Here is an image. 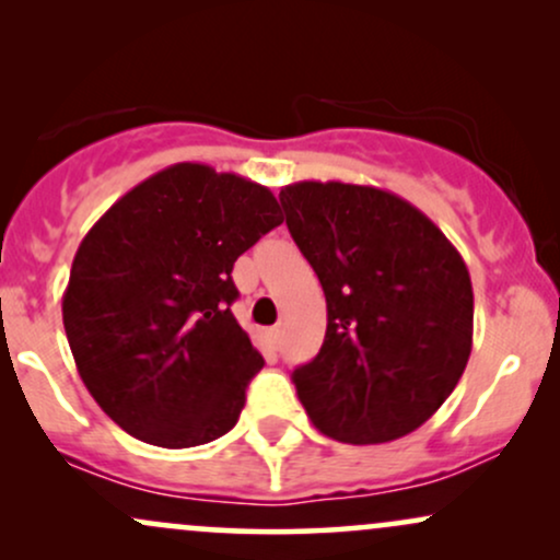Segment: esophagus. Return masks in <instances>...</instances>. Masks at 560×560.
<instances>
[{"label": "esophagus", "mask_w": 560, "mask_h": 560, "mask_svg": "<svg viewBox=\"0 0 560 560\" xmlns=\"http://www.w3.org/2000/svg\"><path fill=\"white\" fill-rule=\"evenodd\" d=\"M268 339H271V345H279L281 342V326H271V329H268Z\"/></svg>", "instance_id": "34e87169"}]
</instances>
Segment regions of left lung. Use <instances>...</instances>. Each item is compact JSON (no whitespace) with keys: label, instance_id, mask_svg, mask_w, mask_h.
Instances as JSON below:
<instances>
[{"label":"left lung","instance_id":"8db88e82","mask_svg":"<svg viewBox=\"0 0 560 560\" xmlns=\"http://www.w3.org/2000/svg\"><path fill=\"white\" fill-rule=\"evenodd\" d=\"M279 199L326 294L324 345L292 374L302 408L318 432L350 445L410 434L471 355L464 258L419 208L376 186L300 182Z\"/></svg>","mask_w":560,"mask_h":560}]
</instances>
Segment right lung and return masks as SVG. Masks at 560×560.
<instances>
[{
  "label": "right lung",
  "instance_id": "obj_1",
  "mask_svg": "<svg viewBox=\"0 0 560 560\" xmlns=\"http://www.w3.org/2000/svg\"><path fill=\"white\" fill-rule=\"evenodd\" d=\"M279 213L266 186L176 163L83 236L62 324L83 384L124 432L182 450L240 421L262 355L231 313V271Z\"/></svg>",
  "mask_w": 560,
  "mask_h": 560
}]
</instances>
